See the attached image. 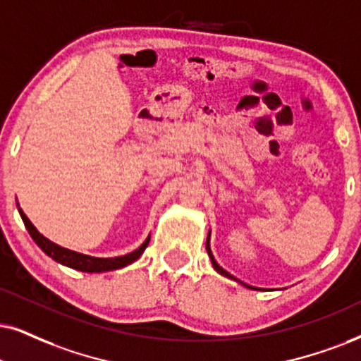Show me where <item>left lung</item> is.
<instances>
[{
  "instance_id": "1",
  "label": "left lung",
  "mask_w": 361,
  "mask_h": 361,
  "mask_svg": "<svg viewBox=\"0 0 361 361\" xmlns=\"http://www.w3.org/2000/svg\"><path fill=\"white\" fill-rule=\"evenodd\" d=\"M209 233H212V231H209ZM209 233H208V238H207V252H208V257H209V259H212V264H213L214 271H216V273H220V275H223V276L230 278V280H235L236 283H240V285H243L245 288H250V290H262V288H257V286L246 285V283H243V281H241V280H238V278H235L233 275H230V273H228L226 270H223V268L220 267V264L216 263V259H214L213 253H212V248H209Z\"/></svg>"
}]
</instances>
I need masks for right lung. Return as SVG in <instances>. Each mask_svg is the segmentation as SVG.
Returning a JSON list of instances; mask_svg holds the SVG:
<instances>
[{
	"label": "right lung",
	"instance_id": "right-lung-1",
	"mask_svg": "<svg viewBox=\"0 0 361 361\" xmlns=\"http://www.w3.org/2000/svg\"><path fill=\"white\" fill-rule=\"evenodd\" d=\"M16 207H18V212L21 214V220L25 223L26 230L30 231L31 238L35 240V243L38 245L49 258H53L54 262L65 264V267H70L73 270L85 271V273H103V271L120 270V268H125L128 264L136 262L149 243V236H148V238L141 243V246H138V248L135 250V252L123 255V257H113V258L90 257V255L73 252V250L63 248V246L53 243L51 240H48L47 236H43L38 230H36V226L28 220V216H26L25 212L20 208V203H16Z\"/></svg>",
	"mask_w": 361,
	"mask_h": 361
}]
</instances>
